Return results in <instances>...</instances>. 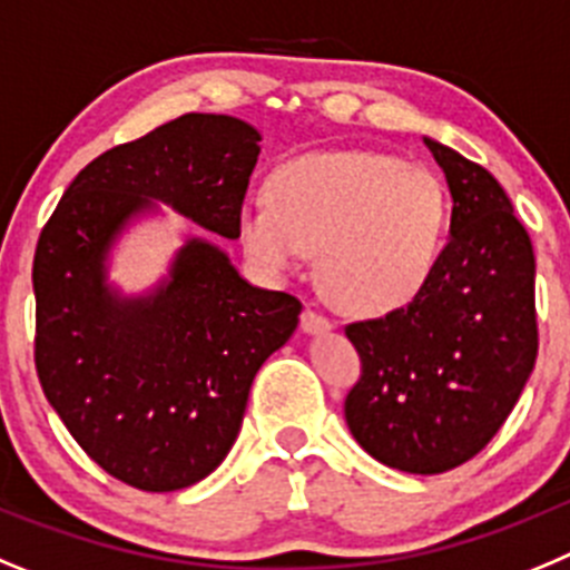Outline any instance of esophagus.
Returning a JSON list of instances; mask_svg holds the SVG:
<instances>
[{"label": "esophagus", "mask_w": 570, "mask_h": 570, "mask_svg": "<svg viewBox=\"0 0 570 570\" xmlns=\"http://www.w3.org/2000/svg\"><path fill=\"white\" fill-rule=\"evenodd\" d=\"M301 330H304L306 335H321V332L332 330V321L330 317L317 315L315 309H304V315H301Z\"/></svg>", "instance_id": "esophagus-1"}]
</instances>
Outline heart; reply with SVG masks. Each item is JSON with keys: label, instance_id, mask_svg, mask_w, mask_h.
<instances>
[{"label": "heart", "instance_id": "1", "mask_svg": "<svg viewBox=\"0 0 570 570\" xmlns=\"http://www.w3.org/2000/svg\"><path fill=\"white\" fill-rule=\"evenodd\" d=\"M451 224L443 178L381 150H312L275 164L238 209L255 269L284 278L317 253L330 301L352 315L409 306L438 273Z\"/></svg>", "mask_w": 570, "mask_h": 570}]
</instances>
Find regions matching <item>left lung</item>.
I'll list each match as a JSON object with an SVG mask.
<instances>
[{
	"mask_svg": "<svg viewBox=\"0 0 570 570\" xmlns=\"http://www.w3.org/2000/svg\"><path fill=\"white\" fill-rule=\"evenodd\" d=\"M451 193L449 244L412 304L348 323V432L374 460L443 474L500 432L537 361L534 247L485 167L423 138Z\"/></svg>",
	"mask_w": 570,
	"mask_h": 570,
	"instance_id": "left-lung-1",
	"label": "left lung"
}]
</instances>
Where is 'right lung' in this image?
Returning a JSON list of instances; mask_svg holds the SVG:
<instances>
[{"label": "right lung", "mask_w": 570, "mask_h": 570, "mask_svg": "<svg viewBox=\"0 0 570 570\" xmlns=\"http://www.w3.org/2000/svg\"><path fill=\"white\" fill-rule=\"evenodd\" d=\"M258 141L235 116L167 121L87 164L36 244L42 392L87 458L132 489H187L222 465L255 374L292 337L301 301L244 281L229 255L198 235L147 295L107 284V258L156 202L238 238Z\"/></svg>", "instance_id": "right-lung-1"}]
</instances>
